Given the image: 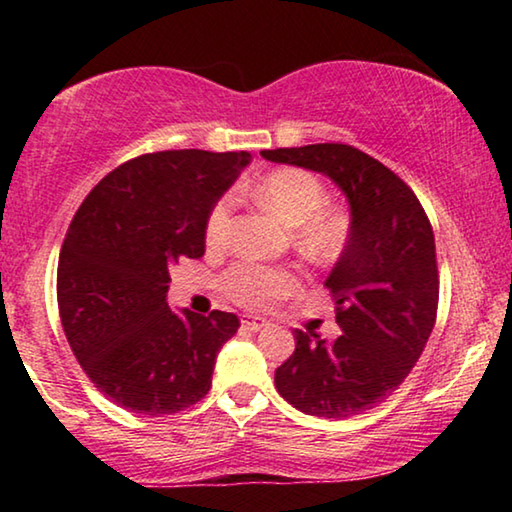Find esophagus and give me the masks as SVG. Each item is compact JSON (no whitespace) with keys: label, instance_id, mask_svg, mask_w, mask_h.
Wrapping results in <instances>:
<instances>
[{"label":"esophagus","instance_id":"obj_1","mask_svg":"<svg viewBox=\"0 0 512 512\" xmlns=\"http://www.w3.org/2000/svg\"><path fill=\"white\" fill-rule=\"evenodd\" d=\"M242 326L247 328V331H263V328H268L270 326V321L268 319H263V317H244L242 319Z\"/></svg>","mask_w":512,"mask_h":512}]
</instances>
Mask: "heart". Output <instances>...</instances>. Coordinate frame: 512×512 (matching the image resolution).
I'll list each match as a JSON object with an SVG mask.
<instances>
[{
	"mask_svg": "<svg viewBox=\"0 0 512 512\" xmlns=\"http://www.w3.org/2000/svg\"><path fill=\"white\" fill-rule=\"evenodd\" d=\"M249 193L258 205L293 228V240L307 256L338 254L349 235V219L338 207L326 205V188L314 174L298 167H282L254 181ZM233 200L221 198L207 216L205 240L221 247L228 237ZM298 289V277L286 268L258 263H235L223 275V291L244 307H268Z\"/></svg>",
	"mask_w": 512,
	"mask_h": 512,
	"instance_id": "heart-1",
	"label": "heart"
}]
</instances>
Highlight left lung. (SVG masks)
I'll list each match as a JSON object with an SVG mask.
<instances>
[{"instance_id": "8db88e82", "label": "left lung", "mask_w": 512, "mask_h": 512, "mask_svg": "<svg viewBox=\"0 0 512 512\" xmlns=\"http://www.w3.org/2000/svg\"><path fill=\"white\" fill-rule=\"evenodd\" d=\"M261 156L326 174L352 212L347 244L326 279L342 335L326 342L296 331V352L275 370V387L305 415H359L408 377L436 324L438 265L429 216L398 174L349 144Z\"/></svg>"}]
</instances>
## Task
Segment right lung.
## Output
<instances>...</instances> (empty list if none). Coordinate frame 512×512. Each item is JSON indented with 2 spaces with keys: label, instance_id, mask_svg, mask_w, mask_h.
I'll return each mask as SVG.
<instances>
[{
  "label": "right lung",
  "instance_id": "add662e5",
  "mask_svg": "<svg viewBox=\"0 0 512 512\" xmlns=\"http://www.w3.org/2000/svg\"><path fill=\"white\" fill-rule=\"evenodd\" d=\"M247 151L144 153L109 172L60 249L58 307L76 361L109 401L160 417L212 387L240 319L167 305L170 268L205 254L207 216L249 165Z\"/></svg>",
  "mask_w": 512,
  "mask_h": 512
}]
</instances>
